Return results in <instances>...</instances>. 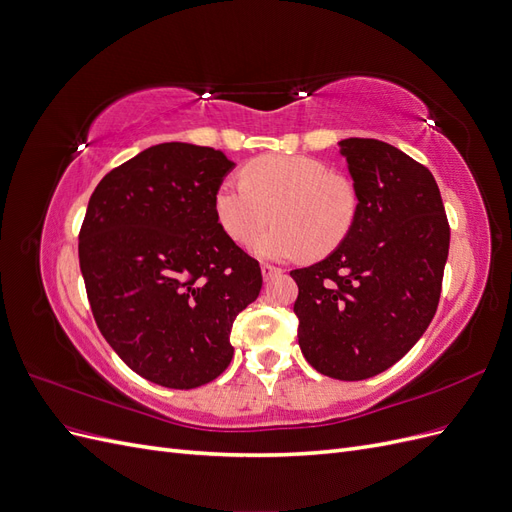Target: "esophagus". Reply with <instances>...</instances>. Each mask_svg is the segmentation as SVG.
I'll use <instances>...</instances> for the list:
<instances>
[{
    "label": "esophagus",
    "mask_w": 512,
    "mask_h": 512,
    "mask_svg": "<svg viewBox=\"0 0 512 512\" xmlns=\"http://www.w3.org/2000/svg\"><path fill=\"white\" fill-rule=\"evenodd\" d=\"M260 269H262V277H265V280H271V277H275V275H282V269L269 265V262H265Z\"/></svg>",
    "instance_id": "1"
}]
</instances>
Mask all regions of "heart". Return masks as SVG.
I'll use <instances>...</instances> for the list:
<instances>
[{
  "label": "heart",
  "instance_id": "1",
  "mask_svg": "<svg viewBox=\"0 0 512 512\" xmlns=\"http://www.w3.org/2000/svg\"><path fill=\"white\" fill-rule=\"evenodd\" d=\"M262 258L324 256L344 243L359 213L354 183L307 156L267 153L247 162L239 179H224L213 192V215L224 235L252 245Z\"/></svg>",
  "mask_w": 512,
  "mask_h": 512
}]
</instances>
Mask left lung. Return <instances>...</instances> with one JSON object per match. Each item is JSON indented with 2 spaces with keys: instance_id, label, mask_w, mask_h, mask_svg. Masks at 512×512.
<instances>
[{
  "instance_id": "left-lung-1",
  "label": "left lung",
  "mask_w": 512,
  "mask_h": 512,
  "mask_svg": "<svg viewBox=\"0 0 512 512\" xmlns=\"http://www.w3.org/2000/svg\"><path fill=\"white\" fill-rule=\"evenodd\" d=\"M359 194L344 243L299 286L301 352L322 376L365 380L395 365L436 314L451 228L429 168L376 138H344Z\"/></svg>"
}]
</instances>
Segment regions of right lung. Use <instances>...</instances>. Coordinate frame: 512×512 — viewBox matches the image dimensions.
Masks as SVG:
<instances>
[{
	"label": "right lung",
	"mask_w": 512,
	"mask_h": 512,
	"mask_svg": "<svg viewBox=\"0 0 512 512\" xmlns=\"http://www.w3.org/2000/svg\"><path fill=\"white\" fill-rule=\"evenodd\" d=\"M222 151L162 143L104 175L79 232L91 314L119 359L188 391L230 365L232 322L258 299V260L215 222Z\"/></svg>",
	"instance_id": "right-lung-1"
}]
</instances>
